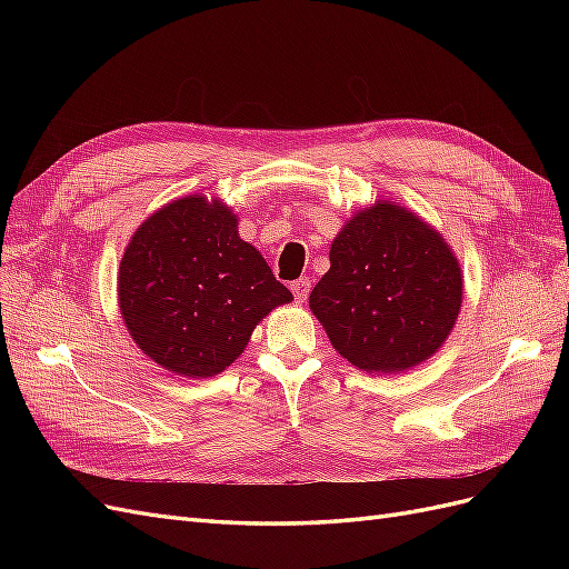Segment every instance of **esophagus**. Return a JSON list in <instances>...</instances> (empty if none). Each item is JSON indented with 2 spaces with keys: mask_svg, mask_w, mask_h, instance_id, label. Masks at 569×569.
<instances>
[{
  "mask_svg": "<svg viewBox=\"0 0 569 569\" xmlns=\"http://www.w3.org/2000/svg\"><path fill=\"white\" fill-rule=\"evenodd\" d=\"M308 291H311V280H308V278H301L297 282H291V295H295L297 303H306Z\"/></svg>",
  "mask_w": 569,
  "mask_h": 569,
  "instance_id": "esophagus-1",
  "label": "esophagus"
}]
</instances>
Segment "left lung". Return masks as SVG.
<instances>
[{"instance_id":"left-lung-1","label":"left lung","mask_w":569,"mask_h":569,"mask_svg":"<svg viewBox=\"0 0 569 569\" xmlns=\"http://www.w3.org/2000/svg\"><path fill=\"white\" fill-rule=\"evenodd\" d=\"M462 303V270L439 230L396 201L356 211L313 287V316L337 353L375 375L406 372L449 339Z\"/></svg>"}]
</instances>
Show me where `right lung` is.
<instances>
[{
  "mask_svg": "<svg viewBox=\"0 0 569 569\" xmlns=\"http://www.w3.org/2000/svg\"><path fill=\"white\" fill-rule=\"evenodd\" d=\"M232 206L189 194L134 230L118 268V311L137 347L182 377H213L291 291L239 237Z\"/></svg>",
  "mask_w": 569,
  "mask_h": 569,
  "instance_id": "right-lung-1",
  "label": "right lung"
}]
</instances>
